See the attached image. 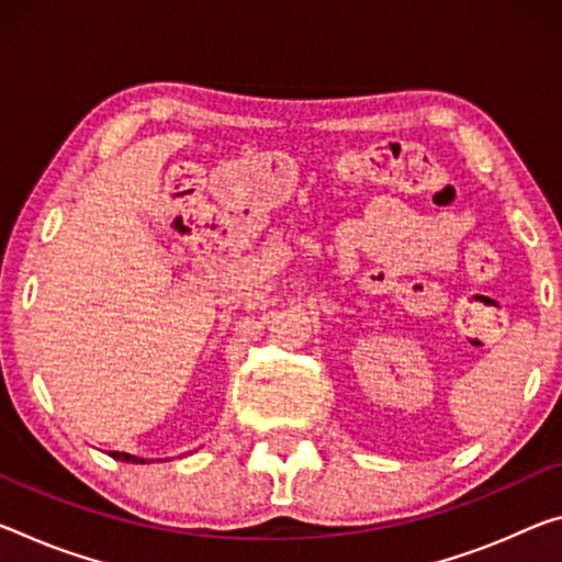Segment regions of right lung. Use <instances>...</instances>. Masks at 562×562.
Segmentation results:
<instances>
[{"label": "right lung", "instance_id": "obj_1", "mask_svg": "<svg viewBox=\"0 0 562 562\" xmlns=\"http://www.w3.org/2000/svg\"><path fill=\"white\" fill-rule=\"evenodd\" d=\"M110 456L114 460H122V462H135V465H145L147 462V458H137V456H130V452H117V450H112Z\"/></svg>", "mask_w": 562, "mask_h": 562}]
</instances>
